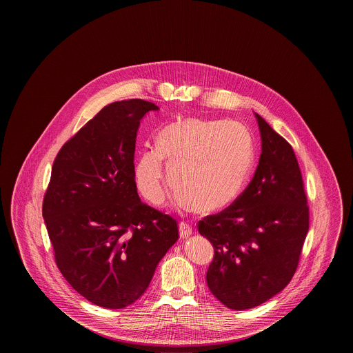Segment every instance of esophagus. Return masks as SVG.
Here are the masks:
<instances>
[{"instance_id": "esophagus-1", "label": "esophagus", "mask_w": 353, "mask_h": 353, "mask_svg": "<svg viewBox=\"0 0 353 353\" xmlns=\"http://www.w3.org/2000/svg\"><path fill=\"white\" fill-rule=\"evenodd\" d=\"M179 230H180V236L181 238H188V236H190L192 235V226L188 223V222H180V225H179Z\"/></svg>"}]
</instances>
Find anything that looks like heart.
<instances>
[{
  "mask_svg": "<svg viewBox=\"0 0 353 353\" xmlns=\"http://www.w3.org/2000/svg\"><path fill=\"white\" fill-rule=\"evenodd\" d=\"M254 160V137L243 124L183 119L163 128L156 137V148L140 154L134 181L148 201L159 205L172 180L180 205L200 213H214L241 196ZM164 161L171 169L170 178Z\"/></svg>",
  "mask_w": 353,
  "mask_h": 353,
  "instance_id": "obj_1",
  "label": "heart"
}]
</instances>
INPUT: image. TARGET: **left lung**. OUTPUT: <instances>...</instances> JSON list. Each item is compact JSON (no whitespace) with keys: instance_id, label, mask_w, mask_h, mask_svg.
Returning a JSON list of instances; mask_svg holds the SVG:
<instances>
[{"instance_id":"obj_1","label":"left lung","mask_w":353,"mask_h":353,"mask_svg":"<svg viewBox=\"0 0 353 353\" xmlns=\"http://www.w3.org/2000/svg\"><path fill=\"white\" fill-rule=\"evenodd\" d=\"M262 153L236 201L199 222L214 248L210 292L232 310H248L281 292L294 276L310 226L302 173L292 147L255 114Z\"/></svg>"}]
</instances>
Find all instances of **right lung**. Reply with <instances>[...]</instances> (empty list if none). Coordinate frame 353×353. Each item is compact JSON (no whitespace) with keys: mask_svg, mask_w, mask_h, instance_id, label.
Wrapping results in <instances>:
<instances>
[{"mask_svg":"<svg viewBox=\"0 0 353 353\" xmlns=\"http://www.w3.org/2000/svg\"><path fill=\"white\" fill-rule=\"evenodd\" d=\"M159 107L115 101L58 152L42 206L55 262L70 285L104 308H124L148 288L179 239L176 219L141 202L134 183L140 120Z\"/></svg>","mask_w":353,"mask_h":353,"instance_id":"add662e5","label":"right lung"}]
</instances>
